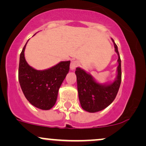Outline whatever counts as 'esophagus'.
<instances>
[{
	"mask_svg": "<svg viewBox=\"0 0 146 146\" xmlns=\"http://www.w3.org/2000/svg\"><path fill=\"white\" fill-rule=\"evenodd\" d=\"M78 62L76 61V60H73V61L71 62V64H70V68H71V70H74L75 69V68L78 67Z\"/></svg>",
	"mask_w": 146,
	"mask_h": 146,
	"instance_id": "34e87169",
	"label": "esophagus"
}]
</instances>
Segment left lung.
Returning <instances> with one entry per match:
<instances>
[{
  "instance_id": "left-lung-1",
  "label": "left lung",
  "mask_w": 146,
  "mask_h": 146,
  "mask_svg": "<svg viewBox=\"0 0 146 146\" xmlns=\"http://www.w3.org/2000/svg\"><path fill=\"white\" fill-rule=\"evenodd\" d=\"M115 51L118 55L117 79L110 84H100L92 76L80 68H77L78 90L80 104L84 110L89 113L100 111L108 107L116 98L121 81V59L117 44L113 39Z\"/></svg>"
}]
</instances>
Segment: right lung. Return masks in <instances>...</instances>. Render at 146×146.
<instances>
[{"instance_id": "add662e5", "label": "right lung", "mask_w": 146, "mask_h": 146, "mask_svg": "<svg viewBox=\"0 0 146 146\" xmlns=\"http://www.w3.org/2000/svg\"><path fill=\"white\" fill-rule=\"evenodd\" d=\"M26 44L20 56V85L25 98L31 104L40 109L49 110L56 104L58 90L68 73L71 62H60L44 71L36 70L25 60L24 52Z\"/></svg>"}]
</instances>
